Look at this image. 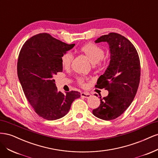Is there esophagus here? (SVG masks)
I'll list each match as a JSON object with an SVG mask.
<instances>
[{"label":"esophagus","mask_w":158,"mask_h":158,"mask_svg":"<svg viewBox=\"0 0 158 158\" xmlns=\"http://www.w3.org/2000/svg\"><path fill=\"white\" fill-rule=\"evenodd\" d=\"M81 97L84 98H89L91 97V95L88 93L82 92V93H81Z\"/></svg>","instance_id":"1"}]
</instances>
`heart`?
I'll return each instance as SVG.
<instances>
[{"instance_id": "heart-1", "label": "heart", "mask_w": 158, "mask_h": 158, "mask_svg": "<svg viewBox=\"0 0 158 158\" xmlns=\"http://www.w3.org/2000/svg\"><path fill=\"white\" fill-rule=\"evenodd\" d=\"M80 51L86 56L92 64L98 63L104 57V51L101 47L94 44H88L81 47ZM73 59V54L70 52H66L62 55L60 62L62 66L65 69L70 68ZM80 84H83V80H79Z\"/></svg>"}]
</instances>
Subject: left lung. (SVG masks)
<instances>
[{"label":"left lung","mask_w":158,"mask_h":158,"mask_svg":"<svg viewBox=\"0 0 158 158\" xmlns=\"http://www.w3.org/2000/svg\"><path fill=\"white\" fill-rule=\"evenodd\" d=\"M107 42L110 62L95 87L105 88L109 94L100 97V105L93 114L105 121L117 118L130 106L135 98L140 78L139 56L132 43L116 33L99 37L95 43Z\"/></svg>","instance_id":"obj_1"}]
</instances>
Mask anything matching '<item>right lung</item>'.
<instances>
[{
  "instance_id": "obj_1",
  "label": "right lung",
  "mask_w": 158,
  "mask_h": 158,
  "mask_svg": "<svg viewBox=\"0 0 158 158\" xmlns=\"http://www.w3.org/2000/svg\"><path fill=\"white\" fill-rule=\"evenodd\" d=\"M75 44H66L47 33L31 37L18 56V76L27 99L38 115L49 121L63 117L80 93L58 92L53 76L63 72L60 58Z\"/></svg>"
}]
</instances>
